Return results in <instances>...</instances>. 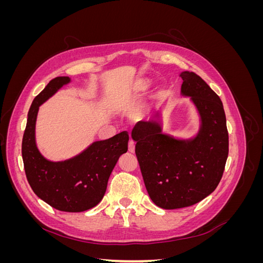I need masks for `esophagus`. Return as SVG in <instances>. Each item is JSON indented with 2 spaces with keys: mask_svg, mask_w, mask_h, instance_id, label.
Listing matches in <instances>:
<instances>
[{
  "mask_svg": "<svg viewBox=\"0 0 263 263\" xmlns=\"http://www.w3.org/2000/svg\"><path fill=\"white\" fill-rule=\"evenodd\" d=\"M128 151H129V153H135V142H134V140H129V142H128Z\"/></svg>",
  "mask_w": 263,
  "mask_h": 263,
  "instance_id": "esophagus-1",
  "label": "esophagus"
}]
</instances>
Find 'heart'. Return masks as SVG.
Listing matches in <instances>:
<instances>
[{"label": "heart", "mask_w": 263, "mask_h": 263, "mask_svg": "<svg viewBox=\"0 0 263 263\" xmlns=\"http://www.w3.org/2000/svg\"><path fill=\"white\" fill-rule=\"evenodd\" d=\"M138 89H139V90H144V89H145V85H144V84H140V85L138 86Z\"/></svg>", "instance_id": "1"}]
</instances>
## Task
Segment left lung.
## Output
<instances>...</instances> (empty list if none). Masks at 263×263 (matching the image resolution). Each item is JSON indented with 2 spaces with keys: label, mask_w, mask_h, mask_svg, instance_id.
Segmentation results:
<instances>
[{
  "label": "left lung",
  "mask_w": 263,
  "mask_h": 263,
  "mask_svg": "<svg viewBox=\"0 0 263 263\" xmlns=\"http://www.w3.org/2000/svg\"><path fill=\"white\" fill-rule=\"evenodd\" d=\"M181 94L190 97L201 117L192 139L162 133L160 117L139 122L132 137L147 192L164 210L187 208L217 187L228 157V132L222 103L203 79L183 71Z\"/></svg>",
  "instance_id": "obj_1"
}]
</instances>
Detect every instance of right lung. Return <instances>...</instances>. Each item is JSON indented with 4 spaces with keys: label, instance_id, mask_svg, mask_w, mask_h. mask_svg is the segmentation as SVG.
Listing matches in <instances>:
<instances>
[{
    "label": "right lung",
    "instance_id": "right-lung-1",
    "mask_svg": "<svg viewBox=\"0 0 263 263\" xmlns=\"http://www.w3.org/2000/svg\"><path fill=\"white\" fill-rule=\"evenodd\" d=\"M69 82V77L54 78L34 99L23 136L22 156L26 178L34 193L55 210L78 213L90 210L102 201L110 173L119 157L128 150L129 136L127 132H122L109 139L94 141L80 155L68 160H47L36 146L38 109Z\"/></svg>",
    "mask_w": 263,
    "mask_h": 263
}]
</instances>
